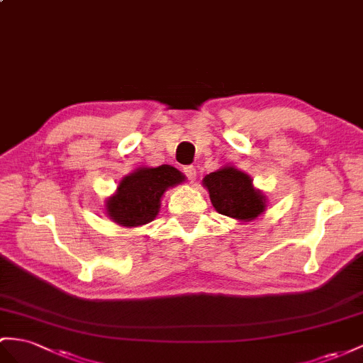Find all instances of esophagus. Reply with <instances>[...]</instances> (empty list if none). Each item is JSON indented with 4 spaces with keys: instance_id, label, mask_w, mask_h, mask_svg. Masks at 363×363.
<instances>
[{
    "instance_id": "esophagus-1",
    "label": "esophagus",
    "mask_w": 363,
    "mask_h": 363,
    "mask_svg": "<svg viewBox=\"0 0 363 363\" xmlns=\"http://www.w3.org/2000/svg\"><path fill=\"white\" fill-rule=\"evenodd\" d=\"M184 173H185V176H187V178L193 182L194 179H196V169H194L193 165H187V167H184Z\"/></svg>"
}]
</instances>
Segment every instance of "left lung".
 I'll list each match as a JSON object with an SVG mask.
<instances>
[{
	"instance_id": "left-lung-1",
	"label": "left lung",
	"mask_w": 363,
	"mask_h": 363,
	"mask_svg": "<svg viewBox=\"0 0 363 363\" xmlns=\"http://www.w3.org/2000/svg\"><path fill=\"white\" fill-rule=\"evenodd\" d=\"M210 193V201L218 213L238 220H253L261 216L267 199L261 190L253 187V179L235 167H224L202 179Z\"/></svg>"
}]
</instances>
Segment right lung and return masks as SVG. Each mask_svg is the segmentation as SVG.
<instances>
[{
	"instance_id": "right-lung-1",
	"label": "right lung",
	"mask_w": 363,
	"mask_h": 363,
	"mask_svg": "<svg viewBox=\"0 0 363 363\" xmlns=\"http://www.w3.org/2000/svg\"><path fill=\"white\" fill-rule=\"evenodd\" d=\"M184 179L172 165L141 167L121 179L116 193L106 201V213L127 228L148 224L160 213L164 191Z\"/></svg>"
}]
</instances>
